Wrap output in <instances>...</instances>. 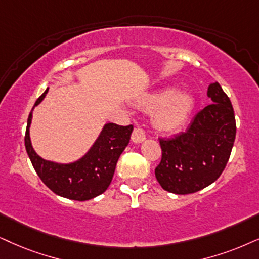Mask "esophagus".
<instances>
[{
  "mask_svg": "<svg viewBox=\"0 0 259 259\" xmlns=\"http://www.w3.org/2000/svg\"><path fill=\"white\" fill-rule=\"evenodd\" d=\"M145 140H146V134L142 129H140V127L134 129V132L132 134V141L134 143H141Z\"/></svg>",
  "mask_w": 259,
  "mask_h": 259,
  "instance_id": "1",
  "label": "esophagus"
}]
</instances>
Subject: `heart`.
<instances>
[{
	"mask_svg": "<svg viewBox=\"0 0 259 259\" xmlns=\"http://www.w3.org/2000/svg\"><path fill=\"white\" fill-rule=\"evenodd\" d=\"M137 104L147 112L155 111L153 123L159 132L175 134L188 122L196 106V98L186 90L166 87L142 97Z\"/></svg>",
	"mask_w": 259,
	"mask_h": 259,
	"instance_id": "1",
	"label": "heart"
}]
</instances>
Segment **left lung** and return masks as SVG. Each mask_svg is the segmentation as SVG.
I'll return each mask as SVG.
<instances>
[{
	"mask_svg": "<svg viewBox=\"0 0 259 259\" xmlns=\"http://www.w3.org/2000/svg\"><path fill=\"white\" fill-rule=\"evenodd\" d=\"M207 96L212 104L199 111L185 133L160 139L162 158L155 177L172 194H194L207 188L230 159L237 133L233 106L218 82L209 84Z\"/></svg>",
	"mask_w": 259,
	"mask_h": 259,
	"instance_id": "8db88e82",
	"label": "left lung"
}]
</instances>
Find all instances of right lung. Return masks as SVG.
I'll return each mask as SVG.
<instances>
[{
    "instance_id": "add662e5",
    "label": "right lung",
    "mask_w": 259,
    "mask_h": 259,
    "mask_svg": "<svg viewBox=\"0 0 259 259\" xmlns=\"http://www.w3.org/2000/svg\"><path fill=\"white\" fill-rule=\"evenodd\" d=\"M48 92L49 88L38 98L28 116L25 135L28 158L39 178L56 195L74 201L97 197L109 188L117 161L129 143L134 126L106 123L87 153L73 162L62 163L42 159L32 146L29 127L34 107L44 100Z\"/></svg>"
}]
</instances>
